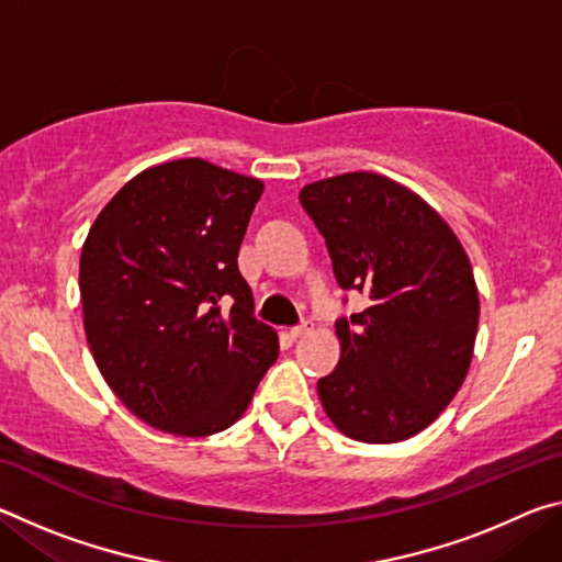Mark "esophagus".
<instances>
[{"label": "esophagus", "mask_w": 562, "mask_h": 562, "mask_svg": "<svg viewBox=\"0 0 562 562\" xmlns=\"http://www.w3.org/2000/svg\"><path fill=\"white\" fill-rule=\"evenodd\" d=\"M310 331H312V325H310V322H302V325H297V327H292V329H290V337H292V339H302V337H307Z\"/></svg>", "instance_id": "esophagus-1"}]
</instances>
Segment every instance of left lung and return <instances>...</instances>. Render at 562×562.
I'll list each match as a JSON object with an SVG mask.
<instances>
[{"mask_svg": "<svg viewBox=\"0 0 562 562\" xmlns=\"http://www.w3.org/2000/svg\"><path fill=\"white\" fill-rule=\"evenodd\" d=\"M300 203L325 235L339 288L369 302L337 322L341 355L317 382L319 402L349 439H412L469 374L479 329L469 255L422 195L369 170L307 183Z\"/></svg>", "mask_w": 562, "mask_h": 562, "instance_id": "obj_1", "label": "left lung"}]
</instances>
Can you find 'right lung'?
I'll return each mask as SVG.
<instances>
[{"instance_id":"add662e5","label":"right lung","mask_w":562,"mask_h":562,"mask_svg":"<svg viewBox=\"0 0 562 562\" xmlns=\"http://www.w3.org/2000/svg\"><path fill=\"white\" fill-rule=\"evenodd\" d=\"M262 180L180 158L140 170L81 247L83 329L101 376L158 431L233 426L278 359V331L252 317L237 252ZM221 301H233L231 313Z\"/></svg>"}]
</instances>
